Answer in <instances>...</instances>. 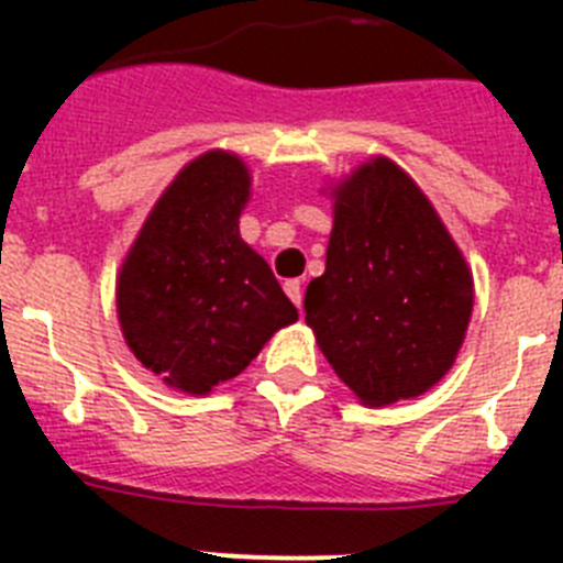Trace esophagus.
<instances>
[{
  "label": "esophagus",
  "mask_w": 563,
  "mask_h": 563,
  "mask_svg": "<svg viewBox=\"0 0 563 563\" xmlns=\"http://www.w3.org/2000/svg\"><path fill=\"white\" fill-rule=\"evenodd\" d=\"M285 292L292 298V305L301 310V305H305V287H301V282H298V278H290V282H285Z\"/></svg>",
  "instance_id": "1"
}]
</instances>
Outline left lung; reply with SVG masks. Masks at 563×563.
Instances as JSON below:
<instances>
[{"label": "left lung", "instance_id": "1", "mask_svg": "<svg viewBox=\"0 0 563 563\" xmlns=\"http://www.w3.org/2000/svg\"><path fill=\"white\" fill-rule=\"evenodd\" d=\"M332 197L327 271L307 285V327L361 402L411 400L454 366L474 276L429 197L389 157L363 163Z\"/></svg>", "mask_w": 563, "mask_h": 563}]
</instances>
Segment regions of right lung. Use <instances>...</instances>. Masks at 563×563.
<instances>
[{
  "mask_svg": "<svg viewBox=\"0 0 563 563\" xmlns=\"http://www.w3.org/2000/svg\"><path fill=\"white\" fill-rule=\"evenodd\" d=\"M251 197L231 152L200 154L154 202L118 276V321L134 357L186 395L231 380L298 310L239 236Z\"/></svg>",
  "mask_w": 563,
  "mask_h": 563,
  "instance_id": "1",
  "label": "right lung"
}]
</instances>
